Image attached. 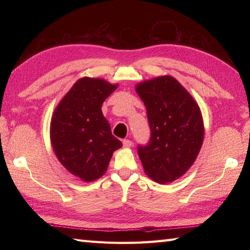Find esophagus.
<instances>
[{
    "instance_id": "esophagus-1",
    "label": "esophagus",
    "mask_w": 250,
    "mask_h": 250,
    "mask_svg": "<svg viewBox=\"0 0 250 250\" xmlns=\"http://www.w3.org/2000/svg\"><path fill=\"white\" fill-rule=\"evenodd\" d=\"M122 144H124V147L125 148H130L133 146V143H132L130 140H124L122 141Z\"/></svg>"
}]
</instances>
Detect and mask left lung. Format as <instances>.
I'll use <instances>...</instances> for the list:
<instances>
[{
	"label": "left lung",
	"mask_w": 250,
	"mask_h": 250,
	"mask_svg": "<svg viewBox=\"0 0 250 250\" xmlns=\"http://www.w3.org/2000/svg\"><path fill=\"white\" fill-rule=\"evenodd\" d=\"M144 102L150 140L137 147L147 176L160 184L172 183L194 163L204 139L198 103L172 76H160L136 84Z\"/></svg>",
	"instance_id": "obj_1"
}]
</instances>
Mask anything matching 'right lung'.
Listing matches in <instances>:
<instances>
[{
  "label": "right lung",
  "mask_w": 250,
  "mask_h": 250,
  "mask_svg": "<svg viewBox=\"0 0 250 250\" xmlns=\"http://www.w3.org/2000/svg\"><path fill=\"white\" fill-rule=\"evenodd\" d=\"M118 84L83 77L58 104L50 122V141L58 160L83 182L105 174L122 143L111 134L102 104Z\"/></svg>",
  "instance_id": "add662e5"
}]
</instances>
